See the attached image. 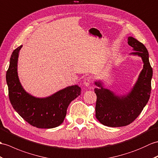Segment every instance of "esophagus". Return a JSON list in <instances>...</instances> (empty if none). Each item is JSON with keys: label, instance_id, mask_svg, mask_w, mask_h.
Here are the masks:
<instances>
[{"label": "esophagus", "instance_id": "esophagus-1", "mask_svg": "<svg viewBox=\"0 0 158 158\" xmlns=\"http://www.w3.org/2000/svg\"><path fill=\"white\" fill-rule=\"evenodd\" d=\"M93 81V77H87L83 80V84L86 87H89L90 84Z\"/></svg>", "mask_w": 158, "mask_h": 158}]
</instances>
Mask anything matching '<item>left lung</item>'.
<instances>
[{
    "mask_svg": "<svg viewBox=\"0 0 158 158\" xmlns=\"http://www.w3.org/2000/svg\"><path fill=\"white\" fill-rule=\"evenodd\" d=\"M128 44L135 52L132 54L141 56L143 69L135 86L127 96H117L112 91L104 88L100 81L95 82L100 88L94 89L97 100L96 117L105 126L119 127L133 123L149 101L151 94L153 70L149 60L146 47L133 37L128 38Z\"/></svg>",
    "mask_w": 158,
    "mask_h": 158,
    "instance_id": "1",
    "label": "left lung"
}]
</instances>
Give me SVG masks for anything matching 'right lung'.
Instances as JSON below:
<instances>
[{
  "instance_id": "obj_1",
  "label": "right lung",
  "mask_w": 158,
  "mask_h": 158,
  "mask_svg": "<svg viewBox=\"0 0 158 158\" xmlns=\"http://www.w3.org/2000/svg\"><path fill=\"white\" fill-rule=\"evenodd\" d=\"M22 46L13 50L6 74L9 98L13 108L27 123L40 129H51L62 123L69 104L81 94L78 85L58 91L51 96L38 98L22 87L17 75V60Z\"/></svg>"
}]
</instances>
